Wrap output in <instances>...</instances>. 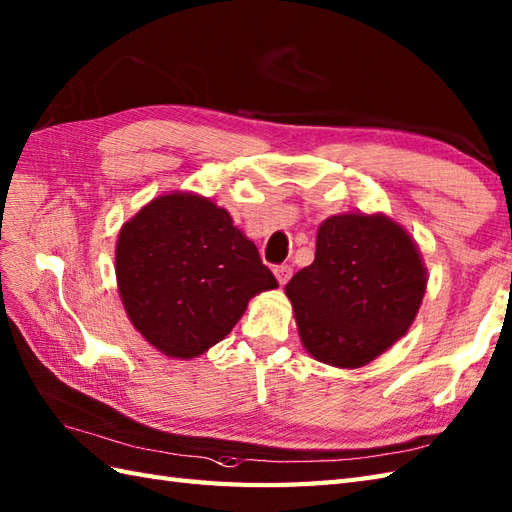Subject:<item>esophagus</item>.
<instances>
[{
    "mask_svg": "<svg viewBox=\"0 0 512 512\" xmlns=\"http://www.w3.org/2000/svg\"><path fill=\"white\" fill-rule=\"evenodd\" d=\"M273 273H276V280L284 286L286 282H289V278H291V273H293V269L289 267V265H278L276 269H273Z\"/></svg>",
    "mask_w": 512,
    "mask_h": 512,
    "instance_id": "obj_1",
    "label": "esophagus"
}]
</instances>
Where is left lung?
I'll list each match as a JSON object with an SVG mask.
<instances>
[{"label":"left lung","instance_id":"8db88e82","mask_svg":"<svg viewBox=\"0 0 512 512\" xmlns=\"http://www.w3.org/2000/svg\"><path fill=\"white\" fill-rule=\"evenodd\" d=\"M428 269L413 236L384 213L332 215L317 230L313 265L284 286L299 339L319 363L369 365L413 326Z\"/></svg>","mask_w":512,"mask_h":512}]
</instances>
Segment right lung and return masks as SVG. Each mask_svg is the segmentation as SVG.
Here are the masks:
<instances>
[{
  "label": "right lung",
  "mask_w": 512,
  "mask_h": 512,
  "mask_svg": "<svg viewBox=\"0 0 512 512\" xmlns=\"http://www.w3.org/2000/svg\"><path fill=\"white\" fill-rule=\"evenodd\" d=\"M115 273L132 326L180 360L226 339L249 299L278 286L228 210L191 191L158 195L123 223Z\"/></svg>",
  "instance_id": "right-lung-1"
}]
</instances>
